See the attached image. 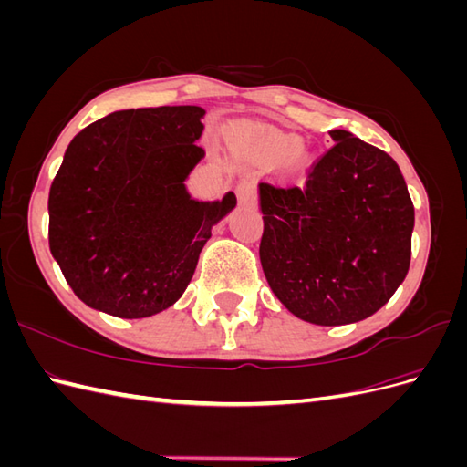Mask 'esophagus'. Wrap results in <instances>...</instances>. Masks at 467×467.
<instances>
[{
    "label": "esophagus",
    "mask_w": 467,
    "mask_h": 467,
    "mask_svg": "<svg viewBox=\"0 0 467 467\" xmlns=\"http://www.w3.org/2000/svg\"><path fill=\"white\" fill-rule=\"evenodd\" d=\"M235 192H237V199L242 204H255V199H257V191H255V182L251 181H242L239 185L235 187Z\"/></svg>",
    "instance_id": "34e87169"
}]
</instances>
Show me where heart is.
Here are the masks:
<instances>
[{
    "label": "heart",
    "mask_w": 467,
    "mask_h": 467,
    "mask_svg": "<svg viewBox=\"0 0 467 467\" xmlns=\"http://www.w3.org/2000/svg\"><path fill=\"white\" fill-rule=\"evenodd\" d=\"M251 142L257 146L265 158H285V161L292 165L304 163V153L298 148V138L271 129V126H255L251 130Z\"/></svg>",
    "instance_id": "obj_1"
}]
</instances>
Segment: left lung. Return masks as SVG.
<instances>
[{
	"label": "left lung",
	"mask_w": 467,
	"mask_h": 467,
	"mask_svg": "<svg viewBox=\"0 0 467 467\" xmlns=\"http://www.w3.org/2000/svg\"><path fill=\"white\" fill-rule=\"evenodd\" d=\"M304 185L259 182V257L290 314L316 325L357 323L400 288L411 263L415 208L386 151L347 130Z\"/></svg>",
	"instance_id": "left-lung-1"
}]
</instances>
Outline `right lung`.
Instances as JSON below:
<instances>
[{
    "instance_id": "add662e5",
    "label": "right lung",
    "mask_w": 467,
    "mask_h": 467,
    "mask_svg": "<svg viewBox=\"0 0 467 467\" xmlns=\"http://www.w3.org/2000/svg\"><path fill=\"white\" fill-rule=\"evenodd\" d=\"M204 109L110 112L69 142L48 196V244L78 298L122 319L150 317L187 290L212 228L235 208L191 199Z\"/></svg>"
}]
</instances>
